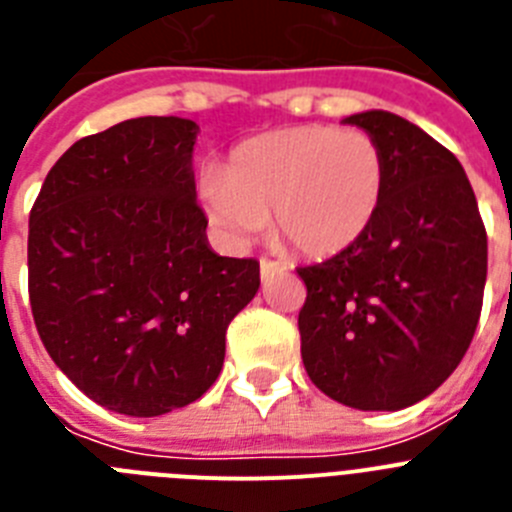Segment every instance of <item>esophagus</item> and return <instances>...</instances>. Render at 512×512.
Here are the masks:
<instances>
[{
	"label": "esophagus",
	"mask_w": 512,
	"mask_h": 512,
	"mask_svg": "<svg viewBox=\"0 0 512 512\" xmlns=\"http://www.w3.org/2000/svg\"><path fill=\"white\" fill-rule=\"evenodd\" d=\"M259 269H261V279H269L271 274H277V271H284V269H287V266L279 264V261L261 259V261H259Z\"/></svg>",
	"instance_id": "obj_1"
}]
</instances>
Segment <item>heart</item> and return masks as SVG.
<instances>
[{
	"instance_id": "heart-1",
	"label": "heart",
	"mask_w": 512,
	"mask_h": 512,
	"mask_svg": "<svg viewBox=\"0 0 512 512\" xmlns=\"http://www.w3.org/2000/svg\"><path fill=\"white\" fill-rule=\"evenodd\" d=\"M387 184L382 146L364 130L295 125L253 135L223 171L202 176L200 197L225 241L264 230L305 256H336L377 220Z\"/></svg>"
}]
</instances>
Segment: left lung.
<instances>
[{
	"label": "left lung",
	"instance_id": "left-lung-1",
	"mask_svg": "<svg viewBox=\"0 0 512 512\" xmlns=\"http://www.w3.org/2000/svg\"><path fill=\"white\" fill-rule=\"evenodd\" d=\"M382 146L384 200L372 228L297 269L302 364L330 400L402 410L438 390L467 354L487 279V233L459 158L405 117H346Z\"/></svg>",
	"mask_w": 512,
	"mask_h": 512
}]
</instances>
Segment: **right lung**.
<instances>
[{"mask_svg": "<svg viewBox=\"0 0 512 512\" xmlns=\"http://www.w3.org/2000/svg\"><path fill=\"white\" fill-rule=\"evenodd\" d=\"M197 122L135 117L76 140L30 212L40 341L89 400L156 418L200 400L259 261L217 256L197 205Z\"/></svg>", "mask_w": 512, "mask_h": 512, "instance_id": "add662e5", "label": "right lung"}]
</instances>
